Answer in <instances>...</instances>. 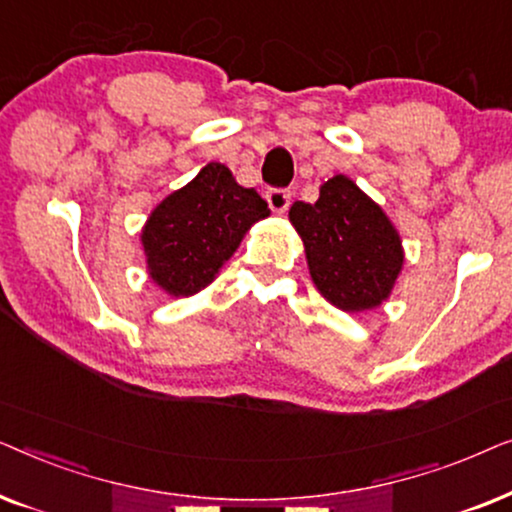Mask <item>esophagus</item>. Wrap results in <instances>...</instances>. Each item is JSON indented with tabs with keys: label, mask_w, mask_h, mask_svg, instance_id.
Here are the masks:
<instances>
[{
	"label": "esophagus",
	"mask_w": 512,
	"mask_h": 512,
	"mask_svg": "<svg viewBox=\"0 0 512 512\" xmlns=\"http://www.w3.org/2000/svg\"><path fill=\"white\" fill-rule=\"evenodd\" d=\"M265 198H268V205L272 212H277V214H284L291 205L289 188H270V191L265 193Z\"/></svg>",
	"instance_id": "1"
}]
</instances>
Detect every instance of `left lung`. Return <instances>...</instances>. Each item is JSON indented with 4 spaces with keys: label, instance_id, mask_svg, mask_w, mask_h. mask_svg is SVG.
Returning a JSON list of instances; mask_svg holds the SVG:
<instances>
[{
    "label": "left lung",
    "instance_id": "8db88e82",
    "mask_svg": "<svg viewBox=\"0 0 512 512\" xmlns=\"http://www.w3.org/2000/svg\"><path fill=\"white\" fill-rule=\"evenodd\" d=\"M289 219L303 237L312 282L328 303L363 312L389 298L403 268L401 237L352 179L335 174L314 205L293 202Z\"/></svg>",
    "mask_w": 512,
    "mask_h": 512
}]
</instances>
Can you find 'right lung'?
<instances>
[{
  "mask_svg": "<svg viewBox=\"0 0 512 512\" xmlns=\"http://www.w3.org/2000/svg\"><path fill=\"white\" fill-rule=\"evenodd\" d=\"M270 214L254 188L221 163H209L153 209L142 230L146 268L170 296H193L214 282L256 221Z\"/></svg>",
  "mask_w": 512,
  "mask_h": 512,
  "instance_id": "add662e5",
  "label": "right lung"
}]
</instances>
